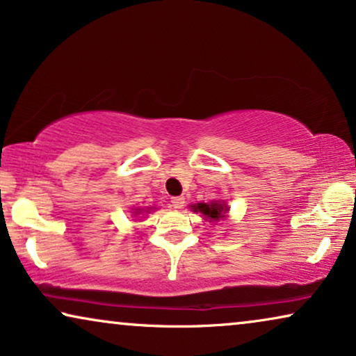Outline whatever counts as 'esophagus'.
I'll use <instances>...</instances> for the list:
<instances>
[{"label": "esophagus", "instance_id": "34e87169", "mask_svg": "<svg viewBox=\"0 0 356 356\" xmlns=\"http://www.w3.org/2000/svg\"><path fill=\"white\" fill-rule=\"evenodd\" d=\"M172 206L175 209H181L184 206V197L178 196V197H172Z\"/></svg>", "mask_w": 356, "mask_h": 356}]
</instances>
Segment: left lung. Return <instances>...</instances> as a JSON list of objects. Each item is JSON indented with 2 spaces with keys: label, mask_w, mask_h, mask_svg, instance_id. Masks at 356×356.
I'll use <instances>...</instances> for the list:
<instances>
[{
  "label": "left lung",
  "mask_w": 356,
  "mask_h": 356,
  "mask_svg": "<svg viewBox=\"0 0 356 356\" xmlns=\"http://www.w3.org/2000/svg\"><path fill=\"white\" fill-rule=\"evenodd\" d=\"M194 211H199L202 212L204 216H206L209 218V222L212 220H220V218L225 217L227 213V206L220 201H213L211 204H204V202H199L197 206H193Z\"/></svg>",
  "instance_id": "8db88e82"
}]
</instances>
